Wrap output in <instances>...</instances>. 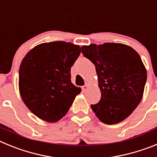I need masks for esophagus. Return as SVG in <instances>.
Segmentation results:
<instances>
[{
  "label": "esophagus",
  "mask_w": 157,
  "mask_h": 157,
  "mask_svg": "<svg viewBox=\"0 0 157 157\" xmlns=\"http://www.w3.org/2000/svg\"><path fill=\"white\" fill-rule=\"evenodd\" d=\"M88 88H89L88 84H87V83H86L85 85H84L82 87V90L83 92H86V91L87 90H88Z\"/></svg>",
  "instance_id": "obj_1"
}]
</instances>
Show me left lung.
<instances>
[{
  "mask_svg": "<svg viewBox=\"0 0 157 157\" xmlns=\"http://www.w3.org/2000/svg\"><path fill=\"white\" fill-rule=\"evenodd\" d=\"M83 56L95 65L101 100L91 105L105 124H116L128 117L141 102L147 71L138 53L121 43L83 45Z\"/></svg>",
  "mask_w": 157,
  "mask_h": 157,
  "instance_id": "1",
  "label": "left lung"
}]
</instances>
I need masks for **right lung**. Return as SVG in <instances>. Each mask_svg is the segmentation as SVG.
<instances>
[{
	"mask_svg": "<svg viewBox=\"0 0 157 157\" xmlns=\"http://www.w3.org/2000/svg\"><path fill=\"white\" fill-rule=\"evenodd\" d=\"M81 48L65 41L42 43L25 56L19 67L23 102L36 116L55 123L68 112L81 88L71 81V67Z\"/></svg>",
	"mask_w": 157,
	"mask_h": 157,
	"instance_id": "add662e5",
	"label": "right lung"
}]
</instances>
